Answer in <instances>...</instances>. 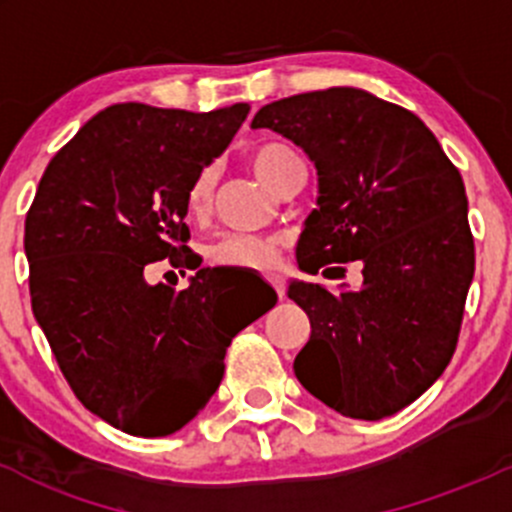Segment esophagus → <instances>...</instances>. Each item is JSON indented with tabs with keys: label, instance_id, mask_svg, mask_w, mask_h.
Masks as SVG:
<instances>
[{
	"label": "esophagus",
	"instance_id": "34e87169",
	"mask_svg": "<svg viewBox=\"0 0 512 512\" xmlns=\"http://www.w3.org/2000/svg\"><path fill=\"white\" fill-rule=\"evenodd\" d=\"M267 282H270L272 287H275V292H277V297H285V282H282V277L280 275H275V272H270V275H267Z\"/></svg>",
	"mask_w": 512,
	"mask_h": 512
}]
</instances>
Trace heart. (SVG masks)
<instances>
[{"label":"heart","instance_id":"heart-1","mask_svg":"<svg viewBox=\"0 0 512 512\" xmlns=\"http://www.w3.org/2000/svg\"><path fill=\"white\" fill-rule=\"evenodd\" d=\"M292 156L297 153L285 143H262L250 153V165L262 183L272 185L277 170ZM210 198H213V173L203 170L193 180L185 198L190 218H203L210 208ZM210 260L225 267H270L277 260V242L255 235H227L210 247Z\"/></svg>","mask_w":512,"mask_h":512}]
</instances>
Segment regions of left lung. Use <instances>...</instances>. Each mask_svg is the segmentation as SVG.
Returning a JSON list of instances; mask_svg holds the SVG:
<instances>
[{
  "instance_id": "8db88e82",
  "label": "left lung",
  "mask_w": 512,
  "mask_h": 512,
  "mask_svg": "<svg viewBox=\"0 0 512 512\" xmlns=\"http://www.w3.org/2000/svg\"><path fill=\"white\" fill-rule=\"evenodd\" d=\"M252 128L289 138L317 168L299 270L332 280L356 260L364 277L337 292L289 282L312 324L294 376L342 416L396 414L456 352L476 270L461 173L416 113L352 86L267 103Z\"/></svg>"
}]
</instances>
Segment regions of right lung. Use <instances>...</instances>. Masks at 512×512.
<instances>
[{
    "label": "right lung",
    "mask_w": 512,
    "mask_h": 512,
    "mask_svg": "<svg viewBox=\"0 0 512 512\" xmlns=\"http://www.w3.org/2000/svg\"><path fill=\"white\" fill-rule=\"evenodd\" d=\"M247 103L210 113L116 103L51 158L24 225L32 312L81 404L131 436H170L218 391L232 337L275 307L230 309L210 267H188L185 198L235 138Z\"/></svg>",
    "instance_id": "add662e5"
}]
</instances>
